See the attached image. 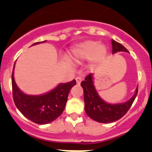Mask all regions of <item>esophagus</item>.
<instances>
[{
	"instance_id": "obj_1",
	"label": "esophagus",
	"mask_w": 152,
	"mask_h": 152,
	"mask_svg": "<svg viewBox=\"0 0 152 152\" xmlns=\"http://www.w3.org/2000/svg\"><path fill=\"white\" fill-rule=\"evenodd\" d=\"M75 80H76V82H77V84H80L81 80H82V77L81 76H77V77H76Z\"/></svg>"
}]
</instances>
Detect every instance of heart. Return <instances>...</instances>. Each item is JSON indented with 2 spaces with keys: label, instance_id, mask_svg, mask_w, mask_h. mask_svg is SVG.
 Returning a JSON list of instances; mask_svg holds the SVG:
<instances>
[{
  "label": "heart",
  "instance_id": "obj_1",
  "mask_svg": "<svg viewBox=\"0 0 152 152\" xmlns=\"http://www.w3.org/2000/svg\"><path fill=\"white\" fill-rule=\"evenodd\" d=\"M105 53V47L99 45L97 42L87 41L75 46L72 49V56L75 61H82L94 57L95 59H100Z\"/></svg>",
  "mask_w": 152,
  "mask_h": 152
}]
</instances>
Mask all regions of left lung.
<instances>
[{
  "mask_svg": "<svg viewBox=\"0 0 152 152\" xmlns=\"http://www.w3.org/2000/svg\"><path fill=\"white\" fill-rule=\"evenodd\" d=\"M113 53L129 51L122 44L112 40ZM84 90V110L88 116L98 123H113L121 119L131 107L138 94L136 88L134 96L126 103L119 104H110L103 101L96 93L93 82L92 74L87 75L84 80L80 83Z\"/></svg>",
  "mask_w": 152,
  "mask_h": 152,
  "instance_id": "8db88e82",
  "label": "left lung"
}]
</instances>
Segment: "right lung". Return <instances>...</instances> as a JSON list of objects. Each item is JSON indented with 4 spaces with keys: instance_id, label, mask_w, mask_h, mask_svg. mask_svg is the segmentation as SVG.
Wrapping results in <instances>:
<instances>
[{
    "instance_id": "1",
    "label": "right lung",
    "mask_w": 152,
    "mask_h": 152,
    "mask_svg": "<svg viewBox=\"0 0 152 152\" xmlns=\"http://www.w3.org/2000/svg\"><path fill=\"white\" fill-rule=\"evenodd\" d=\"M39 42H36L33 45ZM13 69L12 73L13 99L21 113L32 122L39 125L47 124L57 119L64 111L69 91L76 84V80L59 84L45 94L32 96L25 94L19 89L13 78Z\"/></svg>"
}]
</instances>
